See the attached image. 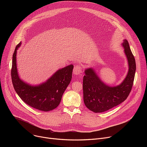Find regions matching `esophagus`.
<instances>
[{
	"label": "esophagus",
	"mask_w": 147,
	"mask_h": 147,
	"mask_svg": "<svg viewBox=\"0 0 147 147\" xmlns=\"http://www.w3.org/2000/svg\"><path fill=\"white\" fill-rule=\"evenodd\" d=\"M82 72V67L81 66L76 65L73 69V74L75 75L80 74Z\"/></svg>",
	"instance_id": "esophagus-1"
}]
</instances>
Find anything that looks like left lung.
Here are the masks:
<instances>
[{
  "label": "left lung",
  "instance_id": "8db88e82",
  "mask_svg": "<svg viewBox=\"0 0 147 147\" xmlns=\"http://www.w3.org/2000/svg\"><path fill=\"white\" fill-rule=\"evenodd\" d=\"M126 55L129 71L120 85L111 87L106 85L99 78L92 68L85 70L83 77V96L85 105L95 113H100L117 106L128 97L131 91L135 76L136 65L128 41L124 39L122 44Z\"/></svg>",
  "mask_w": 147,
  "mask_h": 147
}]
</instances>
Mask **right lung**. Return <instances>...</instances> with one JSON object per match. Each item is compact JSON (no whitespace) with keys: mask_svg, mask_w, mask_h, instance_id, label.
Listing matches in <instances>:
<instances>
[{"mask_svg":"<svg viewBox=\"0 0 147 147\" xmlns=\"http://www.w3.org/2000/svg\"><path fill=\"white\" fill-rule=\"evenodd\" d=\"M21 44L16 46L12 59L11 76L16 92L26 104L35 109L47 112L56 108L71 81L73 65L59 69L46 82L39 86H31L21 80L17 73L16 55Z\"/></svg>","mask_w":147,"mask_h":147,"instance_id":"add662e5","label":"right lung"}]
</instances>
